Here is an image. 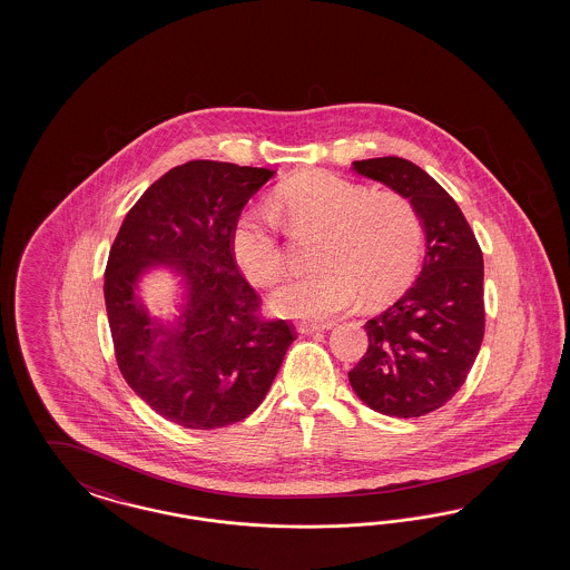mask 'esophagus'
<instances>
[{"label": "esophagus", "instance_id": "1", "mask_svg": "<svg viewBox=\"0 0 570 570\" xmlns=\"http://www.w3.org/2000/svg\"><path fill=\"white\" fill-rule=\"evenodd\" d=\"M332 326H334L332 322H298L296 330L301 334H311V332H324V330H330Z\"/></svg>", "mask_w": 570, "mask_h": 570}]
</instances>
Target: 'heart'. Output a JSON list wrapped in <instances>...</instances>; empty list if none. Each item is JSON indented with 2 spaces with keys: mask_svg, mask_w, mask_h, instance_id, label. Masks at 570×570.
<instances>
[{
  "mask_svg": "<svg viewBox=\"0 0 570 570\" xmlns=\"http://www.w3.org/2000/svg\"><path fill=\"white\" fill-rule=\"evenodd\" d=\"M274 208L294 227L320 232L311 276L294 277L272 294V307L288 317H330L360 298L376 303L414 276L422 250V222L397 191H374L334 173H305L284 181ZM232 255L257 284L286 272L276 215L246 208L232 227Z\"/></svg>",
  "mask_w": 570,
  "mask_h": 570,
  "instance_id": "1",
  "label": "heart"
}]
</instances>
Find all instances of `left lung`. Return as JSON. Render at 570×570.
Listing matches in <instances>:
<instances>
[{
    "label": "left lung",
    "mask_w": 570,
    "mask_h": 570,
    "mask_svg": "<svg viewBox=\"0 0 570 570\" xmlns=\"http://www.w3.org/2000/svg\"><path fill=\"white\" fill-rule=\"evenodd\" d=\"M353 171L414 205L426 255L412 288L365 322L370 346L348 372V382L374 412L420 417L460 391L481 351L483 253L455 200L412 160H355Z\"/></svg>",
    "instance_id": "left-lung-1"
}]
</instances>
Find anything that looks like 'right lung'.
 <instances>
[{"instance_id": "1", "label": "right lung", "mask_w": 570, "mask_h": 570, "mask_svg": "<svg viewBox=\"0 0 570 570\" xmlns=\"http://www.w3.org/2000/svg\"><path fill=\"white\" fill-rule=\"evenodd\" d=\"M274 173L217 160L179 165L139 196L112 242L104 301L122 379L184 429H222L253 414L296 338L286 320L261 315L229 244L242 208ZM155 264L171 266L187 288L175 325L150 318L135 296Z\"/></svg>"}]
</instances>
